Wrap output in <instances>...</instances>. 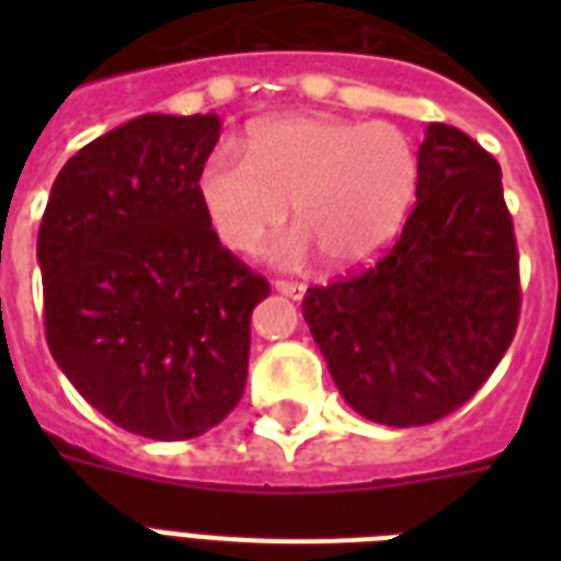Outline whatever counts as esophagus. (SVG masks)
<instances>
[{
  "instance_id": "34e87169",
  "label": "esophagus",
  "mask_w": 561,
  "mask_h": 561,
  "mask_svg": "<svg viewBox=\"0 0 561 561\" xmlns=\"http://www.w3.org/2000/svg\"><path fill=\"white\" fill-rule=\"evenodd\" d=\"M273 288L279 290V294H285V297H290V299H302V297H306V285H302V282L276 279V282H273Z\"/></svg>"
}]
</instances>
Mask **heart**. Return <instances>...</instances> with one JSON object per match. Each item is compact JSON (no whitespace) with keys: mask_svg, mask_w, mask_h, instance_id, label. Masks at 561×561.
<instances>
[{"mask_svg":"<svg viewBox=\"0 0 561 561\" xmlns=\"http://www.w3.org/2000/svg\"><path fill=\"white\" fill-rule=\"evenodd\" d=\"M194 188L211 232L236 253H253L294 203L302 229L273 247L279 262H302L320 247L334 267H360L399 236L419 188V153L390 122L290 113L250 127L247 151L215 145Z\"/></svg>","mask_w":561,"mask_h":561,"instance_id":"obj_1","label":"heart"}]
</instances>
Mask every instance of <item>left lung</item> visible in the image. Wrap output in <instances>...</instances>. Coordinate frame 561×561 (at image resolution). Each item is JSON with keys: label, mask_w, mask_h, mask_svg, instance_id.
Segmentation results:
<instances>
[{"label": "left lung", "mask_w": 561, "mask_h": 561, "mask_svg": "<svg viewBox=\"0 0 561 561\" xmlns=\"http://www.w3.org/2000/svg\"><path fill=\"white\" fill-rule=\"evenodd\" d=\"M518 311L501 165L439 122L419 145L416 209L399 241L302 299L346 404L390 427L431 425L466 404L510 350Z\"/></svg>", "instance_id": "obj_1"}]
</instances>
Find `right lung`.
<instances>
[{
  "mask_svg": "<svg viewBox=\"0 0 561 561\" xmlns=\"http://www.w3.org/2000/svg\"><path fill=\"white\" fill-rule=\"evenodd\" d=\"M218 116L145 113L66 162L37 232L46 341L72 387L148 439L206 434L241 401L271 285L197 201Z\"/></svg>",
  "mask_w": 561,
  "mask_h": 561,
  "instance_id": "add662e5",
  "label": "right lung"
}]
</instances>
